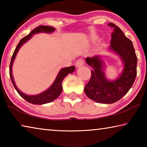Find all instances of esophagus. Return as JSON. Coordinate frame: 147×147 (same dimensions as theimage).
Returning <instances> with one entry per match:
<instances>
[{
  "mask_svg": "<svg viewBox=\"0 0 147 147\" xmlns=\"http://www.w3.org/2000/svg\"><path fill=\"white\" fill-rule=\"evenodd\" d=\"M84 60H83L82 59H78V60L76 61L75 65H76V67H80L82 66L83 65H84Z\"/></svg>",
  "mask_w": 147,
  "mask_h": 147,
  "instance_id": "obj_1",
  "label": "esophagus"
}]
</instances>
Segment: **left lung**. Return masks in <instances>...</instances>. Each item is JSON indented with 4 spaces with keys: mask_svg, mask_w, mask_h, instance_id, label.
Returning <instances> with one entry per match:
<instances>
[{
    "mask_svg": "<svg viewBox=\"0 0 147 147\" xmlns=\"http://www.w3.org/2000/svg\"><path fill=\"white\" fill-rule=\"evenodd\" d=\"M108 25L113 28L108 49L119 56L124 68L117 78L109 80L104 71L102 56L96 55L86 58V63L93 70L84 92L88 98L101 104H112L120 100L130 90L137 75L138 58L132 42L115 24L109 23Z\"/></svg>",
    "mask_w": 147,
    "mask_h": 147,
    "instance_id": "1",
    "label": "left lung"
}]
</instances>
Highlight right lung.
Segmentation results:
<instances>
[{
    "instance_id": "obj_1",
    "label": "right lung",
    "mask_w": 147,
    "mask_h": 147,
    "mask_svg": "<svg viewBox=\"0 0 147 147\" xmlns=\"http://www.w3.org/2000/svg\"><path fill=\"white\" fill-rule=\"evenodd\" d=\"M55 30V28L49 26H39L34 29L30 33L28 36L24 37L23 38L21 39L19 41V44L17 45L16 50H15L14 53L12 56V58L11 59L10 65H9V76H10L11 80L12 82V84L14 86L15 89H16L17 93L19 94V95L23 97L24 100H26L28 102L33 104H38V105H41V104H47L49 102H51L53 100H55L58 96L60 95V94L62 92V82H63V79L65 78L66 76H67L69 74L73 73L75 70V67L74 66H71L67 67H65L61 69L57 75L55 80L52 84L50 88L47 89L46 91L41 93H39L38 94H35V95H28L25 93H23L18 89V88L16 86V84H15L14 80L13 75H12V66H13V63L15 58H16V55L17 53H18L19 49L21 48L23 45L28 41L30 39L33 35L38 33H47V34H51Z\"/></svg>"
}]
</instances>
